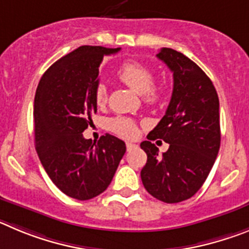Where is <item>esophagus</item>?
<instances>
[{
    "label": "esophagus",
    "instance_id": "esophagus-1",
    "mask_svg": "<svg viewBox=\"0 0 249 249\" xmlns=\"http://www.w3.org/2000/svg\"><path fill=\"white\" fill-rule=\"evenodd\" d=\"M135 146H136V145L133 144V142H126V149H127V150L134 149V147H135Z\"/></svg>",
    "mask_w": 249,
    "mask_h": 249
}]
</instances>
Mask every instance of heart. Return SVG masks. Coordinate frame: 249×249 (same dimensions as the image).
<instances>
[{"label": "heart", "instance_id": "heart-1", "mask_svg": "<svg viewBox=\"0 0 249 249\" xmlns=\"http://www.w3.org/2000/svg\"><path fill=\"white\" fill-rule=\"evenodd\" d=\"M118 78L135 93L142 95L146 104H158L163 98V88L156 86L154 71L138 60H126L118 69ZM94 100L98 107H104L108 102V90L104 84H98L94 89ZM109 129L123 138H134L138 133L136 123L130 118L116 116L109 122Z\"/></svg>", "mask_w": 249, "mask_h": 249}]
</instances>
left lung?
Listing matches in <instances>:
<instances>
[{
    "label": "left lung",
    "mask_w": 249,
    "mask_h": 249,
    "mask_svg": "<svg viewBox=\"0 0 249 249\" xmlns=\"http://www.w3.org/2000/svg\"><path fill=\"white\" fill-rule=\"evenodd\" d=\"M158 58L174 74V89L162 119L140 144L146 152L141 181L151 196L178 203L194 196L207 178L221 144L218 95L205 71L182 53L162 48ZM170 146L161 156L151 140Z\"/></svg>",
    "instance_id": "obj_1"
}]
</instances>
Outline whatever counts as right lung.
Masks as SVG:
<instances>
[{"instance_id":"add662e5","label":"right lung","mask_w":249,"mask_h":249,"mask_svg":"<svg viewBox=\"0 0 249 249\" xmlns=\"http://www.w3.org/2000/svg\"><path fill=\"white\" fill-rule=\"evenodd\" d=\"M119 51L79 47L49 67L36 90V150L49 178L75 200H90L108 189L126 151L124 141L110 134L98 142L83 136L97 113L100 63Z\"/></svg>"}]
</instances>
